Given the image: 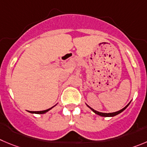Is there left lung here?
I'll use <instances>...</instances> for the list:
<instances>
[{
  "instance_id": "obj_1",
  "label": "left lung",
  "mask_w": 147,
  "mask_h": 147,
  "mask_svg": "<svg viewBox=\"0 0 147 147\" xmlns=\"http://www.w3.org/2000/svg\"><path fill=\"white\" fill-rule=\"evenodd\" d=\"M128 105H129V104H128V105H127V106H126V107H125L123 108V109H120V110L117 111V112H112V113H103V112H97V111L94 110V109H92V108H90V107H89V106H88V107L90 108V109H91V110H92L93 112H95V113L96 114V115H100V116H102V117H113V116H115V115H118V114L121 113V112H123V111H124L125 109L127 107V106H128Z\"/></svg>"
}]
</instances>
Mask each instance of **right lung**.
I'll list each match as a JSON object with an SVG mask.
<instances>
[{
	"label": "right lung",
	"instance_id": "add662e5",
	"mask_svg": "<svg viewBox=\"0 0 147 147\" xmlns=\"http://www.w3.org/2000/svg\"><path fill=\"white\" fill-rule=\"evenodd\" d=\"M53 107L50 108V109H46V110H43V111H38V112H33V111H30V113H35V114H44V113H46V112H47L48 111L50 110L51 109H52V108H53Z\"/></svg>",
	"mask_w": 147,
	"mask_h": 147
}]
</instances>
